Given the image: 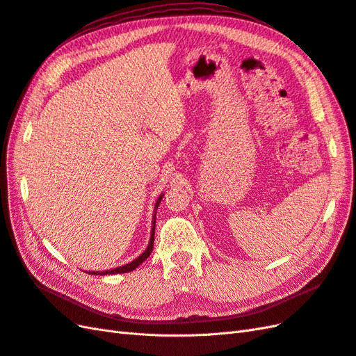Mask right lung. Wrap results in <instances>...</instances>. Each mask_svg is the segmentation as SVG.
<instances>
[{"mask_svg": "<svg viewBox=\"0 0 356 356\" xmlns=\"http://www.w3.org/2000/svg\"><path fill=\"white\" fill-rule=\"evenodd\" d=\"M161 200H162V195L158 198V201H156V206H155V209H158V206H159V202H161ZM156 216V215H155ZM155 236V218H154V228H152V236H150V241H149V246H147V249L141 253V255L137 258V259H134L133 262H129V264H127V266H122V267H118V268H113V270H107V271H89V274H116V273H129V271H133V270H136L141 262L143 261H146L147 259V257L150 255L152 253V249H154V237Z\"/></svg>", "mask_w": 356, "mask_h": 356, "instance_id": "obj_1", "label": "right lung"}]
</instances>
